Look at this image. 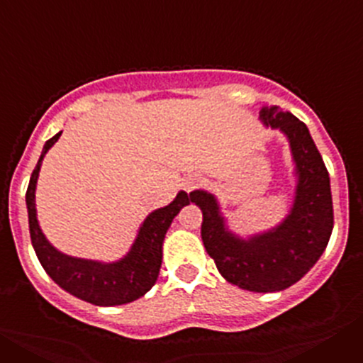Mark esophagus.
Segmentation results:
<instances>
[{"mask_svg": "<svg viewBox=\"0 0 363 363\" xmlns=\"http://www.w3.org/2000/svg\"><path fill=\"white\" fill-rule=\"evenodd\" d=\"M196 185H198V179L196 178H191V179H185L184 187H185V191H192V189L196 187Z\"/></svg>", "mask_w": 363, "mask_h": 363, "instance_id": "esophagus-1", "label": "esophagus"}]
</instances>
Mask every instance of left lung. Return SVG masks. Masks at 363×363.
<instances>
[{
	"label": "left lung",
	"instance_id": "8db88e82",
	"mask_svg": "<svg viewBox=\"0 0 363 363\" xmlns=\"http://www.w3.org/2000/svg\"><path fill=\"white\" fill-rule=\"evenodd\" d=\"M259 118L289 138L296 163V200L287 220L271 233L255 238H236L225 229L213 194L192 192V201L203 213L201 240L221 277L255 293H274L296 284L322 252L333 233L331 184L322 156L303 121L278 105H264Z\"/></svg>",
	"mask_w": 363,
	"mask_h": 363
}]
</instances>
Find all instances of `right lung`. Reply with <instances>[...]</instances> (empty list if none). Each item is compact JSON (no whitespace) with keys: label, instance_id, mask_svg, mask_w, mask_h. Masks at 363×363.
<instances>
[{"label":"right lung","instance_id":"right-lung-1","mask_svg":"<svg viewBox=\"0 0 363 363\" xmlns=\"http://www.w3.org/2000/svg\"><path fill=\"white\" fill-rule=\"evenodd\" d=\"M62 133L56 134L45 143L43 152L38 160L36 169L32 171L30 182L27 187V209H28V229H30L32 247L36 251L40 264L50 278L62 289L74 294L79 300H85L94 306H121L138 300L140 296L156 284L162 267V245L167 229L171 227L172 220L182 207L192 201V192H178L172 203L163 209L154 211L143 221L140 234L133 249L123 259L114 264H99L92 259L72 258L56 251L41 233L36 220V203H34V191H36L38 174H40L41 160L45 152L57 142Z\"/></svg>","mask_w":363,"mask_h":363}]
</instances>
